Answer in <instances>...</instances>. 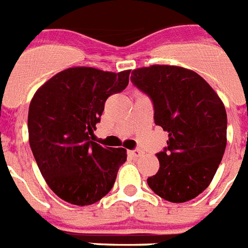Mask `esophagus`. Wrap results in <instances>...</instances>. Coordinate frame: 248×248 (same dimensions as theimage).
<instances>
[{"instance_id":"obj_1","label":"esophagus","mask_w":248,"mask_h":248,"mask_svg":"<svg viewBox=\"0 0 248 248\" xmlns=\"http://www.w3.org/2000/svg\"><path fill=\"white\" fill-rule=\"evenodd\" d=\"M129 155L132 157H134V158H138V157L143 156V151L142 149H134V151H130Z\"/></svg>"}]
</instances>
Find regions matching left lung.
<instances>
[{
	"mask_svg": "<svg viewBox=\"0 0 248 248\" xmlns=\"http://www.w3.org/2000/svg\"><path fill=\"white\" fill-rule=\"evenodd\" d=\"M132 82L152 99L155 124L169 133L157 153L159 170L147 179L162 199L185 202L212 183L227 146V112L212 86L191 69L153 64L132 72Z\"/></svg>",
	"mask_w": 248,
	"mask_h": 248,
	"instance_id": "1",
	"label": "left lung"
}]
</instances>
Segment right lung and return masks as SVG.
<instances>
[{"instance_id": "right-lung-1", "label": "right lung", "mask_w": 248, "mask_h": 248, "mask_svg": "<svg viewBox=\"0 0 248 248\" xmlns=\"http://www.w3.org/2000/svg\"><path fill=\"white\" fill-rule=\"evenodd\" d=\"M119 73L71 67L36 90L28 115L29 143L53 193L73 205H91L111 190L125 148L91 140L108 97L129 83Z\"/></svg>"}]
</instances>
